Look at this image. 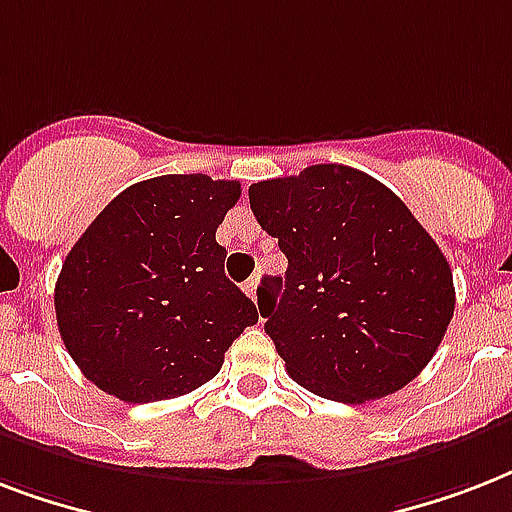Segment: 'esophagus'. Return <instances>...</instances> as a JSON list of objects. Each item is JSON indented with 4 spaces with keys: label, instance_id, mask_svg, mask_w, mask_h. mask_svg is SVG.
Listing matches in <instances>:
<instances>
[{
    "label": "esophagus",
    "instance_id": "obj_1",
    "mask_svg": "<svg viewBox=\"0 0 512 512\" xmlns=\"http://www.w3.org/2000/svg\"><path fill=\"white\" fill-rule=\"evenodd\" d=\"M257 284H260V276H252V279H249V281H244V292H247V295L252 297V300H255V297H257Z\"/></svg>",
    "mask_w": 512,
    "mask_h": 512
}]
</instances>
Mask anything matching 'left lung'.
Masks as SVG:
<instances>
[{"label":"left lung","instance_id":"obj_1","mask_svg":"<svg viewBox=\"0 0 512 512\" xmlns=\"http://www.w3.org/2000/svg\"><path fill=\"white\" fill-rule=\"evenodd\" d=\"M249 207L289 263L257 289V308L292 380L364 404L428 366L454 316L452 268L396 193L313 164L249 185Z\"/></svg>","mask_w":512,"mask_h":512}]
</instances>
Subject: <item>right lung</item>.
I'll return each instance as SVG.
<instances>
[{"instance_id": "1", "label": "right lung", "mask_w": 512, "mask_h": 512, "mask_svg": "<svg viewBox=\"0 0 512 512\" xmlns=\"http://www.w3.org/2000/svg\"><path fill=\"white\" fill-rule=\"evenodd\" d=\"M239 180L162 175L130 185L76 241L55 284L66 350L127 404L191 393L223 366L257 308L225 279L217 225Z\"/></svg>"}]
</instances>
